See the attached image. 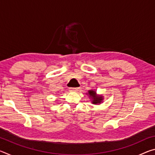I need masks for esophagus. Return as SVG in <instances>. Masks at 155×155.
I'll use <instances>...</instances> for the list:
<instances>
[{
    "label": "esophagus",
    "instance_id": "obj_1",
    "mask_svg": "<svg viewBox=\"0 0 155 155\" xmlns=\"http://www.w3.org/2000/svg\"><path fill=\"white\" fill-rule=\"evenodd\" d=\"M78 87H70L69 90L70 91H77L78 90Z\"/></svg>",
    "mask_w": 155,
    "mask_h": 155
}]
</instances>
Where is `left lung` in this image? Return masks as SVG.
<instances>
[{
    "label": "left lung",
    "instance_id": "8db88e82",
    "mask_svg": "<svg viewBox=\"0 0 155 155\" xmlns=\"http://www.w3.org/2000/svg\"><path fill=\"white\" fill-rule=\"evenodd\" d=\"M87 94L89 97H90L91 98V103L98 104H101L102 102H103V96L97 95L96 91L89 90Z\"/></svg>",
    "mask_w": 155,
    "mask_h": 155
}]
</instances>
